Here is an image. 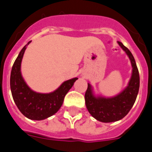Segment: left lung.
<instances>
[{"instance_id": "left-lung-1", "label": "left lung", "mask_w": 152, "mask_h": 152, "mask_svg": "<svg viewBox=\"0 0 152 152\" xmlns=\"http://www.w3.org/2000/svg\"><path fill=\"white\" fill-rule=\"evenodd\" d=\"M118 43L129 56L132 66V75L127 88L114 97H95L88 84L84 96L86 107L91 116L103 123L116 122L125 117L134 105L139 90V74L135 58L121 42Z\"/></svg>"}]
</instances>
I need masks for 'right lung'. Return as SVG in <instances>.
<instances>
[{
    "instance_id": "obj_1",
    "label": "right lung",
    "mask_w": 152,
    "mask_h": 152,
    "mask_svg": "<svg viewBox=\"0 0 152 152\" xmlns=\"http://www.w3.org/2000/svg\"><path fill=\"white\" fill-rule=\"evenodd\" d=\"M30 41L19 53L13 64L10 74V89L16 105L28 119L42 120L54 115L63 103V100L77 77L64 81L59 88L50 94H39L26 85L20 72L24 52Z\"/></svg>"
}]
</instances>
